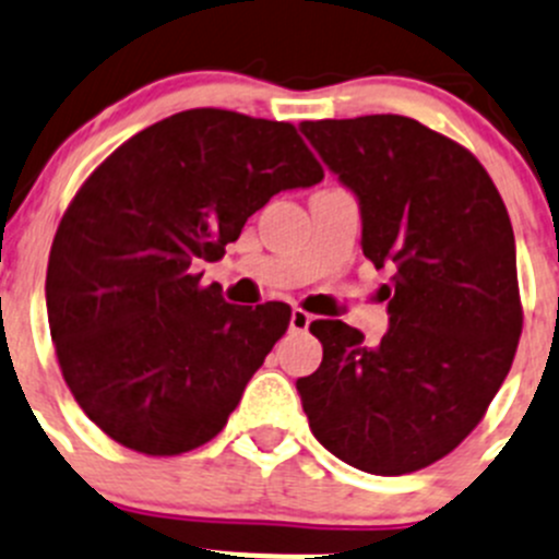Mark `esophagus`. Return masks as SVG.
<instances>
[{"mask_svg": "<svg viewBox=\"0 0 559 559\" xmlns=\"http://www.w3.org/2000/svg\"><path fill=\"white\" fill-rule=\"evenodd\" d=\"M312 323V316H307L305 310L290 312V332H307Z\"/></svg>", "mask_w": 559, "mask_h": 559, "instance_id": "34e87169", "label": "esophagus"}]
</instances>
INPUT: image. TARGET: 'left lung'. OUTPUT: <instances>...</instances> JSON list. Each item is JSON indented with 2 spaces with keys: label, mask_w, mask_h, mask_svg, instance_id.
Returning a JSON list of instances; mask_svg holds the SVG:
<instances>
[{
  "label": "left lung",
  "mask_w": 559,
  "mask_h": 559,
  "mask_svg": "<svg viewBox=\"0 0 559 559\" xmlns=\"http://www.w3.org/2000/svg\"><path fill=\"white\" fill-rule=\"evenodd\" d=\"M299 129L359 203L365 258L390 271V329L365 345L348 323L312 321L323 362L296 390L329 453L370 475H408L464 442L513 365V227L480 162L412 117Z\"/></svg>",
  "instance_id": "8db88e82"
}]
</instances>
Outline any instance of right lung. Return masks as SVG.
I'll return each mask as SVG.
<instances>
[{
  "instance_id": "right-lung-1",
  "label": "right lung",
  "mask_w": 559,
  "mask_h": 559,
  "mask_svg": "<svg viewBox=\"0 0 559 559\" xmlns=\"http://www.w3.org/2000/svg\"><path fill=\"white\" fill-rule=\"evenodd\" d=\"M321 180L294 126L225 109L158 120L90 175L51 243L46 310L66 384L106 436L180 455L225 428L290 307L227 305L197 263L271 197Z\"/></svg>"
}]
</instances>
